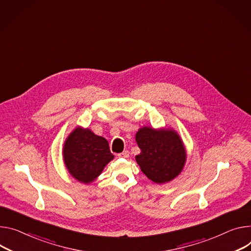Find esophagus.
I'll return each mask as SVG.
<instances>
[{"label":"esophagus","instance_id":"34e87169","mask_svg":"<svg viewBox=\"0 0 251 251\" xmlns=\"http://www.w3.org/2000/svg\"><path fill=\"white\" fill-rule=\"evenodd\" d=\"M118 157H120V158H128L129 157V152L127 150H125L122 153H119Z\"/></svg>","mask_w":251,"mask_h":251}]
</instances>
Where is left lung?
Wrapping results in <instances>:
<instances>
[{
	"label": "left lung",
	"instance_id": "8db88e82",
	"mask_svg": "<svg viewBox=\"0 0 251 251\" xmlns=\"http://www.w3.org/2000/svg\"><path fill=\"white\" fill-rule=\"evenodd\" d=\"M141 152L135 159L142 172L157 184L166 183L180 174L186 162V151L172 129L142 127L136 133Z\"/></svg>",
	"mask_w": 251,
	"mask_h": 251
}]
</instances>
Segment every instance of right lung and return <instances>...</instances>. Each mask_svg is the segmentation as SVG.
<instances>
[{
    "instance_id": "obj_1",
    "label": "right lung",
    "mask_w": 251,
    "mask_h": 251,
    "mask_svg": "<svg viewBox=\"0 0 251 251\" xmlns=\"http://www.w3.org/2000/svg\"><path fill=\"white\" fill-rule=\"evenodd\" d=\"M63 157L69 173L76 180L88 184L102 173L114 155L104 137L95 135L88 128L77 127L64 143Z\"/></svg>"
}]
</instances>
